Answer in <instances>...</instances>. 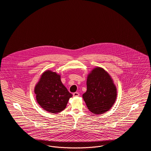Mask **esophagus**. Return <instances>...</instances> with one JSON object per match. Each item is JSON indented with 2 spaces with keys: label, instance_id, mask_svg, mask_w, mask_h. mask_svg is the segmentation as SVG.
<instances>
[{
  "label": "esophagus",
  "instance_id": "obj_1",
  "mask_svg": "<svg viewBox=\"0 0 151 151\" xmlns=\"http://www.w3.org/2000/svg\"><path fill=\"white\" fill-rule=\"evenodd\" d=\"M73 97H78L79 96V93L78 92H75L73 93Z\"/></svg>",
  "mask_w": 151,
  "mask_h": 151
}]
</instances>
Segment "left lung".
Wrapping results in <instances>:
<instances>
[{"mask_svg": "<svg viewBox=\"0 0 151 151\" xmlns=\"http://www.w3.org/2000/svg\"><path fill=\"white\" fill-rule=\"evenodd\" d=\"M86 86L83 98L92 113L100 115L113 106L117 96L116 87L109 73L104 68L96 67L89 72Z\"/></svg>", "mask_w": 151, "mask_h": 151, "instance_id": "8db88e82", "label": "left lung"}]
</instances>
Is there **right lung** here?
<instances>
[{
	"instance_id": "add662e5",
	"label": "right lung",
	"mask_w": 151,
	"mask_h": 151,
	"mask_svg": "<svg viewBox=\"0 0 151 151\" xmlns=\"http://www.w3.org/2000/svg\"><path fill=\"white\" fill-rule=\"evenodd\" d=\"M36 100L45 111L51 113H60L65 109L72 97L57 72L46 70L42 73L35 88Z\"/></svg>"
}]
</instances>
